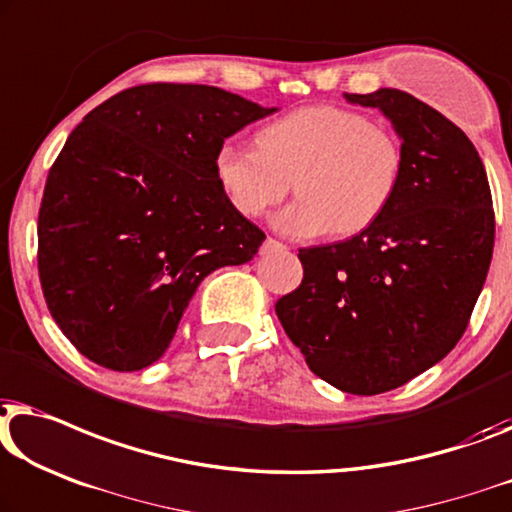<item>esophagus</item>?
<instances>
[{
  "instance_id": "obj_1",
  "label": "esophagus",
  "mask_w": 512,
  "mask_h": 512,
  "mask_svg": "<svg viewBox=\"0 0 512 512\" xmlns=\"http://www.w3.org/2000/svg\"><path fill=\"white\" fill-rule=\"evenodd\" d=\"M279 251H288V247H286L284 242L272 240V238L265 240L263 247H261V254H279Z\"/></svg>"
}]
</instances>
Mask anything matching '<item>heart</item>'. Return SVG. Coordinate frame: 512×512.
Returning a JSON list of instances; mask_svg holds the SVG:
<instances>
[{
    "mask_svg": "<svg viewBox=\"0 0 512 512\" xmlns=\"http://www.w3.org/2000/svg\"><path fill=\"white\" fill-rule=\"evenodd\" d=\"M256 143L226 140L214 157V175L233 210L251 219L284 201L295 180L300 198L272 221L295 240L367 231L402 184L399 140L351 108H298L265 124Z\"/></svg>",
    "mask_w": 512,
    "mask_h": 512,
    "instance_id": "b5f03b06",
    "label": "heart"
}]
</instances>
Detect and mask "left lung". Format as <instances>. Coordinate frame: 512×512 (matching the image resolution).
Segmentation results:
<instances>
[{
    "instance_id": "1",
    "label": "left lung",
    "mask_w": 512,
    "mask_h": 512,
    "mask_svg": "<svg viewBox=\"0 0 512 512\" xmlns=\"http://www.w3.org/2000/svg\"><path fill=\"white\" fill-rule=\"evenodd\" d=\"M344 96L392 122L402 184L367 231L300 249L302 284L274 311L311 372L351 395H379L464 335L492 263L494 210L476 147L439 110L392 87Z\"/></svg>"
}]
</instances>
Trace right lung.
I'll list each match as a JSON object with an SVG mask.
<instances>
[{
    "mask_svg": "<svg viewBox=\"0 0 512 512\" xmlns=\"http://www.w3.org/2000/svg\"><path fill=\"white\" fill-rule=\"evenodd\" d=\"M277 108L219 87L147 83L71 131L39 210V279L85 358L138 372L166 353L207 274L256 256L265 233L214 175L228 136Z\"/></svg>",
    "mask_w": 512,
    "mask_h": 512,
    "instance_id": "obj_1",
    "label": "right lung"
}]
</instances>
